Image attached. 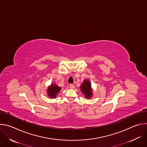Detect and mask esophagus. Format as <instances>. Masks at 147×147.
I'll return each instance as SVG.
<instances>
[{
    "instance_id": "obj_1",
    "label": "esophagus",
    "mask_w": 147,
    "mask_h": 147,
    "mask_svg": "<svg viewBox=\"0 0 147 147\" xmlns=\"http://www.w3.org/2000/svg\"><path fill=\"white\" fill-rule=\"evenodd\" d=\"M69 87H70V88H71V89H74V88H75V86H74V84H70V86H69Z\"/></svg>"
}]
</instances>
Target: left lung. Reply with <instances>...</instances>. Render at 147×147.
Masks as SVG:
<instances>
[{"label": "left lung", "mask_w": 147, "mask_h": 147, "mask_svg": "<svg viewBox=\"0 0 147 147\" xmlns=\"http://www.w3.org/2000/svg\"><path fill=\"white\" fill-rule=\"evenodd\" d=\"M81 90L85 95L86 98H90L92 97L91 85L88 80H85L81 85Z\"/></svg>", "instance_id": "1"}]
</instances>
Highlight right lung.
<instances>
[{"label":"right lung","mask_w":147,"mask_h":147,"mask_svg":"<svg viewBox=\"0 0 147 147\" xmlns=\"http://www.w3.org/2000/svg\"><path fill=\"white\" fill-rule=\"evenodd\" d=\"M61 88L55 84L51 85L48 89V94L50 97H56L57 93L59 92Z\"/></svg>","instance_id":"1"}]
</instances>
